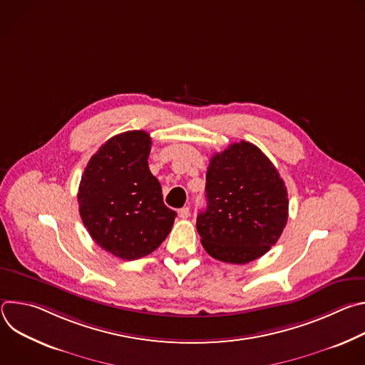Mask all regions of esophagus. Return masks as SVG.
I'll return each instance as SVG.
<instances>
[{"label": "esophagus", "instance_id": "34e87169", "mask_svg": "<svg viewBox=\"0 0 365 365\" xmlns=\"http://www.w3.org/2000/svg\"><path fill=\"white\" fill-rule=\"evenodd\" d=\"M179 217L182 220H187L190 217V212H189V207L187 206H185V207H182V210H179Z\"/></svg>", "mask_w": 365, "mask_h": 365}]
</instances>
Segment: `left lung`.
Wrapping results in <instances>:
<instances>
[{"label":"left lung","mask_w":365,"mask_h":365,"mask_svg":"<svg viewBox=\"0 0 365 365\" xmlns=\"http://www.w3.org/2000/svg\"><path fill=\"white\" fill-rule=\"evenodd\" d=\"M205 189L207 205L196 230L211 257L247 264L277 242L289 217L287 189L257 145L242 140L214 154Z\"/></svg>","instance_id":"left-lung-1"}]
</instances>
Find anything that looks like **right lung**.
I'll return each mask as SVG.
<instances>
[{
  "label": "right lung",
  "instance_id": "obj_1",
  "mask_svg": "<svg viewBox=\"0 0 365 365\" xmlns=\"http://www.w3.org/2000/svg\"><path fill=\"white\" fill-rule=\"evenodd\" d=\"M150 148L143 130L117 134L92 155L79 183L83 225L101 248L123 259L153 252L178 215L165 205L160 182L148 169Z\"/></svg>",
  "mask_w": 365,
  "mask_h": 365
}]
</instances>
